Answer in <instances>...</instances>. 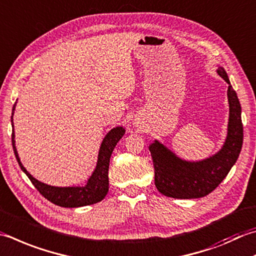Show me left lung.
I'll list each match as a JSON object with an SVG mask.
<instances>
[{"mask_svg":"<svg viewBox=\"0 0 256 256\" xmlns=\"http://www.w3.org/2000/svg\"><path fill=\"white\" fill-rule=\"evenodd\" d=\"M218 73L230 84L226 72L218 68ZM230 122L228 138L223 148L214 156L198 163L182 161L162 144L150 145L155 186L163 195L174 198H198L214 191L236 162L243 144L241 104L236 92L230 85Z\"/></svg>","mask_w":256,"mask_h":256,"instance_id":"1","label":"left lung"}]
</instances>
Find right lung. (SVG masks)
<instances>
[{
    "instance_id": "add662e5",
    "label": "right lung",
    "mask_w": 256,
    "mask_h": 256,
    "mask_svg": "<svg viewBox=\"0 0 256 256\" xmlns=\"http://www.w3.org/2000/svg\"><path fill=\"white\" fill-rule=\"evenodd\" d=\"M14 111V106H13ZM12 121V120H11ZM122 128H113L105 138L103 140L101 150L98 154V161L96 168L93 175L90 178L88 184L84 188H54L35 180L26 170L24 168L22 163L20 162L18 155L15 148L14 132H12V145L14 150L15 158H16L20 168L28 175L30 181L35 186V188L41 193L43 196L50 202L62 208H78L85 205L95 204L105 198L108 192V165L111 154L116 143L121 140L124 134Z\"/></svg>"
}]
</instances>
